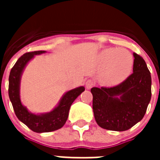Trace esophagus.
I'll return each mask as SVG.
<instances>
[{"mask_svg": "<svg viewBox=\"0 0 160 160\" xmlns=\"http://www.w3.org/2000/svg\"><path fill=\"white\" fill-rule=\"evenodd\" d=\"M94 82H93L92 80L89 79V80H87V81L86 82V88H87V90H90V89H91L94 87Z\"/></svg>", "mask_w": 160, "mask_h": 160, "instance_id": "obj_1", "label": "esophagus"}]
</instances>
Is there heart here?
Returning a JSON list of instances; mask_svg holds the SVG:
<instances>
[{
	"mask_svg": "<svg viewBox=\"0 0 160 160\" xmlns=\"http://www.w3.org/2000/svg\"><path fill=\"white\" fill-rule=\"evenodd\" d=\"M98 62L102 69L100 74L101 83L107 87H114L129 77L134 59L131 53L125 49L108 48L99 53Z\"/></svg>",
	"mask_w": 160,
	"mask_h": 160,
	"instance_id": "1",
	"label": "heart"
}]
</instances>
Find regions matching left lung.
Returning <instances> with one entry per match:
<instances>
[{
    "label": "left lung",
    "instance_id": "obj_1",
    "mask_svg": "<svg viewBox=\"0 0 160 160\" xmlns=\"http://www.w3.org/2000/svg\"><path fill=\"white\" fill-rule=\"evenodd\" d=\"M133 73L116 87H93V111L100 128L124 131L140 122L152 98V77L145 61L134 53Z\"/></svg>",
    "mask_w": 160,
    "mask_h": 160
}]
</instances>
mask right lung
Here are the masks:
<instances>
[{"label":"right lung","instance_id":"add662e5","mask_svg":"<svg viewBox=\"0 0 160 160\" xmlns=\"http://www.w3.org/2000/svg\"><path fill=\"white\" fill-rule=\"evenodd\" d=\"M45 53L46 51L41 50L22 55L12 68L8 78V96L16 116L29 129L37 133L50 132L62 128L68 118L70 106L85 90L84 87H79L66 92L50 112L41 114L30 112L21 100V79L25 68L35 55Z\"/></svg>","mask_w":160,"mask_h":160}]
</instances>
